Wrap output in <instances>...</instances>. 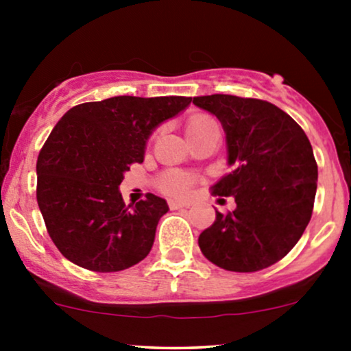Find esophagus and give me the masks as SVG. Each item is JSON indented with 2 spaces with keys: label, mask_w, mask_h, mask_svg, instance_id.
I'll return each mask as SVG.
<instances>
[{
  "label": "esophagus",
  "mask_w": 351,
  "mask_h": 351,
  "mask_svg": "<svg viewBox=\"0 0 351 351\" xmlns=\"http://www.w3.org/2000/svg\"><path fill=\"white\" fill-rule=\"evenodd\" d=\"M168 204H170V209L188 208V203H183V201H178V199H170V201H168Z\"/></svg>",
  "instance_id": "34e87169"
}]
</instances>
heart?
<instances>
[{"mask_svg":"<svg viewBox=\"0 0 351 351\" xmlns=\"http://www.w3.org/2000/svg\"><path fill=\"white\" fill-rule=\"evenodd\" d=\"M209 127H216L215 120L206 115H196L189 119V122L186 123V135L199 134V132L206 130ZM189 184H191V178L186 175H181V173H170L163 180V189L173 193V195H184L188 191Z\"/></svg>","mask_w":351,"mask_h":351,"instance_id":"1","label":"heart"}]
</instances>
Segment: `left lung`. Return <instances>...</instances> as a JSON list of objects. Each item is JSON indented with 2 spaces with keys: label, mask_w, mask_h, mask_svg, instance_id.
<instances>
[{
  "label": "left lung",
  "mask_w": 351,
  "mask_h": 351,
  "mask_svg": "<svg viewBox=\"0 0 351 351\" xmlns=\"http://www.w3.org/2000/svg\"><path fill=\"white\" fill-rule=\"evenodd\" d=\"M193 104L223 125L231 171L213 193L236 201L234 211H216L201 232V252L226 271L269 267L287 256L312 216L318 178L312 145L291 115L265 100L215 94Z\"/></svg>",
  "instance_id": "left-lung-1"
}]
</instances>
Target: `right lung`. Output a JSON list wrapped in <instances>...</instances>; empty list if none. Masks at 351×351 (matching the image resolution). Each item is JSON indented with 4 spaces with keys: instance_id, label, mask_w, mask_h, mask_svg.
Listing matches in <instances>:
<instances>
[{
    "instance_id": "1",
    "label": "right lung",
    "mask_w": 351,
    "mask_h": 351,
    "mask_svg": "<svg viewBox=\"0 0 351 351\" xmlns=\"http://www.w3.org/2000/svg\"><path fill=\"white\" fill-rule=\"evenodd\" d=\"M191 97L119 95L72 107L38 156V204L52 243L66 259L95 272H117L148 256L167 201L125 206L120 183L145 158L155 128Z\"/></svg>"
}]
</instances>
